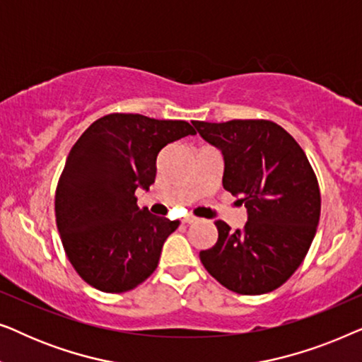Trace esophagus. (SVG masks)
<instances>
[{
	"label": "esophagus",
	"instance_id": "esophagus-1",
	"mask_svg": "<svg viewBox=\"0 0 362 362\" xmlns=\"http://www.w3.org/2000/svg\"><path fill=\"white\" fill-rule=\"evenodd\" d=\"M196 221H197V217L191 216V214H187V216L182 217V222H186V224H191V222H196Z\"/></svg>",
	"mask_w": 362,
	"mask_h": 362
}]
</instances>
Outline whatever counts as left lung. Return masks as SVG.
<instances>
[{"instance_id": "1", "label": "left lung", "mask_w": 362, "mask_h": 362, "mask_svg": "<svg viewBox=\"0 0 362 362\" xmlns=\"http://www.w3.org/2000/svg\"><path fill=\"white\" fill-rule=\"evenodd\" d=\"M224 156L222 186L247 207L244 229L216 221L217 242L201 250L204 269L240 295L284 285L308 254L320 222L316 175L295 138L270 120L192 122Z\"/></svg>"}]
</instances>
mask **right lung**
I'll use <instances>...</instances> for the list:
<instances>
[{
    "label": "right lung",
    "instance_id": "right-lung-1",
    "mask_svg": "<svg viewBox=\"0 0 362 362\" xmlns=\"http://www.w3.org/2000/svg\"><path fill=\"white\" fill-rule=\"evenodd\" d=\"M196 135L185 120L110 113L82 133L56 189V222L66 255L82 280L107 293L133 290L156 270L180 221L153 216L135 191L156 177L168 143Z\"/></svg>",
    "mask_w": 362,
    "mask_h": 362
}]
</instances>
